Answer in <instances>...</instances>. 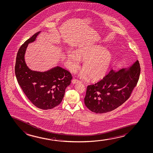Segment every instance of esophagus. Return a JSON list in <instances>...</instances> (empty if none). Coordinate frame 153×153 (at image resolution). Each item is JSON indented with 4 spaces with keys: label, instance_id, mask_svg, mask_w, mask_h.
<instances>
[{
    "label": "esophagus",
    "instance_id": "34e87169",
    "mask_svg": "<svg viewBox=\"0 0 153 153\" xmlns=\"http://www.w3.org/2000/svg\"><path fill=\"white\" fill-rule=\"evenodd\" d=\"M72 83L73 84H75V83H79V82H80V81L79 80H77V79H74L72 81Z\"/></svg>",
    "mask_w": 153,
    "mask_h": 153
}]
</instances>
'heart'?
Instances as JSON below:
<instances>
[{"instance_id":"1","label":"heart","mask_w":153,"mask_h":153,"mask_svg":"<svg viewBox=\"0 0 153 153\" xmlns=\"http://www.w3.org/2000/svg\"><path fill=\"white\" fill-rule=\"evenodd\" d=\"M112 55L109 51L100 45L82 47L76 53H68L67 59L70 70L75 72L80 67V61L83 62L80 74L81 78L85 79L89 76L93 80L100 79L107 73L112 61Z\"/></svg>"}]
</instances>
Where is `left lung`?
<instances>
[{
    "mask_svg": "<svg viewBox=\"0 0 153 153\" xmlns=\"http://www.w3.org/2000/svg\"><path fill=\"white\" fill-rule=\"evenodd\" d=\"M140 67L138 61L127 68L111 70L100 81L87 87L85 105L96 114L116 109L128 100L139 80Z\"/></svg>",
    "mask_w": 153,
    "mask_h": 153,
    "instance_id": "1",
    "label": "left lung"
}]
</instances>
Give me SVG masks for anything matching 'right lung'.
Segmentation results:
<instances>
[{
	"instance_id": "right-lung-1",
	"label": "right lung",
	"mask_w": 153,
	"mask_h": 153,
	"mask_svg": "<svg viewBox=\"0 0 153 153\" xmlns=\"http://www.w3.org/2000/svg\"><path fill=\"white\" fill-rule=\"evenodd\" d=\"M40 32L21 46L16 56L15 72L19 85L31 102L39 109H51L61 102L72 76L70 72L59 66L45 72L33 71L28 67L25 61L26 48Z\"/></svg>"
}]
</instances>
